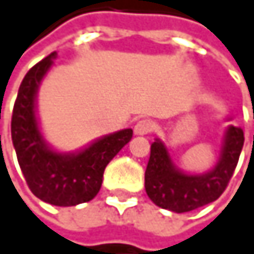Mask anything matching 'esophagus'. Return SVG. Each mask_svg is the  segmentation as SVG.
Listing matches in <instances>:
<instances>
[{
  "instance_id": "obj_1",
  "label": "esophagus",
  "mask_w": 254,
  "mask_h": 254,
  "mask_svg": "<svg viewBox=\"0 0 254 254\" xmlns=\"http://www.w3.org/2000/svg\"><path fill=\"white\" fill-rule=\"evenodd\" d=\"M153 128H155V125H153L152 120H149V119H141V120H138V122L135 123V126H134V132H135L137 135H147V134H150V132L153 131Z\"/></svg>"
}]
</instances>
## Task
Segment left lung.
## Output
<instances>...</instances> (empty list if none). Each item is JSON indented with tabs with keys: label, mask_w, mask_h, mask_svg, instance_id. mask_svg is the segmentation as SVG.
Segmentation results:
<instances>
[{
	"label": "left lung",
	"mask_w": 254,
	"mask_h": 254,
	"mask_svg": "<svg viewBox=\"0 0 254 254\" xmlns=\"http://www.w3.org/2000/svg\"><path fill=\"white\" fill-rule=\"evenodd\" d=\"M243 146V129L230 126L217 166L205 175H185L173 167L166 146L156 140L150 146V158L144 173L149 198L156 206L178 214L217 200L233 176Z\"/></svg>",
	"instance_id": "1"
}]
</instances>
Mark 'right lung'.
I'll list each match as a JSON object with an SVG mask.
<instances>
[{"mask_svg": "<svg viewBox=\"0 0 254 254\" xmlns=\"http://www.w3.org/2000/svg\"><path fill=\"white\" fill-rule=\"evenodd\" d=\"M56 52L34 64L24 76L11 114V140L24 178L31 192L56 206L90 202L99 192L104 170L119 150L132 138V129L107 135L79 153L51 150L43 141L36 120V92Z\"/></svg>", "mask_w": 254, "mask_h": 254, "instance_id": "add662e5", "label": "right lung"}]
</instances>
